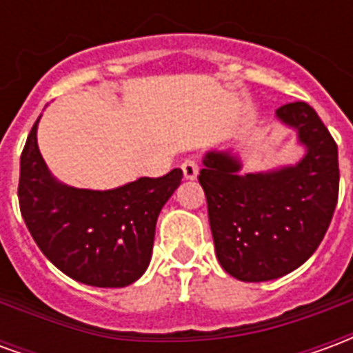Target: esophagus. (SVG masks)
<instances>
[{"instance_id": "esophagus-1", "label": "esophagus", "mask_w": 353, "mask_h": 353, "mask_svg": "<svg viewBox=\"0 0 353 353\" xmlns=\"http://www.w3.org/2000/svg\"><path fill=\"white\" fill-rule=\"evenodd\" d=\"M181 170H183L185 179H196L200 166H199V162L194 161V159H187V161L181 164Z\"/></svg>"}]
</instances>
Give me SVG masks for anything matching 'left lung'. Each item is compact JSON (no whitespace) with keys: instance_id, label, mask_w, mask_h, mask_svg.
Masks as SVG:
<instances>
[{"instance_id":"8db88e82","label":"left lung","mask_w":353,"mask_h":353,"mask_svg":"<svg viewBox=\"0 0 353 353\" xmlns=\"http://www.w3.org/2000/svg\"><path fill=\"white\" fill-rule=\"evenodd\" d=\"M296 132L304 157L270 172L240 174L230 151H208L199 181L217 261L242 281H268L310 259L325 236L339 199V149L306 101L276 109Z\"/></svg>"}]
</instances>
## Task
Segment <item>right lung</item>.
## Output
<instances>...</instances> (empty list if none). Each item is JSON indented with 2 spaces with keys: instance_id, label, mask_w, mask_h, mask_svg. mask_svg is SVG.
<instances>
[{
  "instance_id": "add662e5",
  "label": "right lung",
  "mask_w": 353,
  "mask_h": 353,
  "mask_svg": "<svg viewBox=\"0 0 353 353\" xmlns=\"http://www.w3.org/2000/svg\"><path fill=\"white\" fill-rule=\"evenodd\" d=\"M39 119L20 157V214L30 234L43 255L73 280L94 288L130 285L149 266L157 219L183 172L174 168L109 191L60 183L37 147Z\"/></svg>"
}]
</instances>
